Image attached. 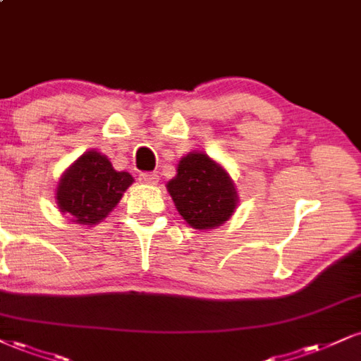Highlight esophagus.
<instances>
[{
    "mask_svg": "<svg viewBox=\"0 0 361 361\" xmlns=\"http://www.w3.org/2000/svg\"><path fill=\"white\" fill-rule=\"evenodd\" d=\"M139 180L146 185H156L159 181V175L158 173H141V175H139Z\"/></svg>",
    "mask_w": 361,
    "mask_h": 361,
    "instance_id": "obj_1",
    "label": "esophagus"
}]
</instances>
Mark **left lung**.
<instances>
[{"label":"left lung","mask_w":361,"mask_h":361,"mask_svg":"<svg viewBox=\"0 0 361 361\" xmlns=\"http://www.w3.org/2000/svg\"><path fill=\"white\" fill-rule=\"evenodd\" d=\"M168 192L180 215L193 228L219 227L233 214L237 195L225 169L207 154L192 153L178 164Z\"/></svg>","instance_id":"8db88e82"}]
</instances>
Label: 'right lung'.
<instances>
[{
	"instance_id": "right-lung-1",
	"label": "right lung",
	"mask_w": 361,
	"mask_h": 361,
	"mask_svg": "<svg viewBox=\"0 0 361 361\" xmlns=\"http://www.w3.org/2000/svg\"><path fill=\"white\" fill-rule=\"evenodd\" d=\"M131 183L129 173L116 171L106 156L89 151L60 180L59 208L79 224L92 225L109 214Z\"/></svg>"
}]
</instances>
